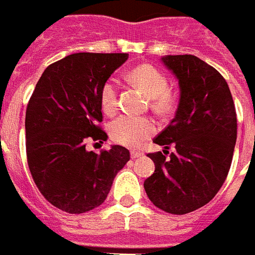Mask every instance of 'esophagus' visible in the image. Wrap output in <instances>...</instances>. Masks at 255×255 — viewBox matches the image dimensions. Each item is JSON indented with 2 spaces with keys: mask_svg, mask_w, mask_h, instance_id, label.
I'll list each match as a JSON object with an SVG mask.
<instances>
[{
  "mask_svg": "<svg viewBox=\"0 0 255 255\" xmlns=\"http://www.w3.org/2000/svg\"><path fill=\"white\" fill-rule=\"evenodd\" d=\"M130 156H131V158H133V160H135V158H139V157H142L143 153L139 152V150H131V152H130Z\"/></svg>",
  "mask_w": 255,
  "mask_h": 255,
  "instance_id": "obj_1",
  "label": "esophagus"
}]
</instances>
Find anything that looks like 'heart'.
I'll list each match as a JSON object with an SVG mask.
<instances>
[{
    "label": "heart",
    "instance_id": "b5f03b06",
    "mask_svg": "<svg viewBox=\"0 0 255 255\" xmlns=\"http://www.w3.org/2000/svg\"><path fill=\"white\" fill-rule=\"evenodd\" d=\"M129 78L152 98V107L158 113H168L173 107V95L168 93V80L161 71L152 66H139L130 71ZM99 101L102 110L106 114L116 112L118 103V82L109 79L103 83ZM156 124L146 117L124 114L113 121L110 134L116 142L129 148H137L143 141L154 134Z\"/></svg>",
    "mask_w": 255,
    "mask_h": 255
}]
</instances>
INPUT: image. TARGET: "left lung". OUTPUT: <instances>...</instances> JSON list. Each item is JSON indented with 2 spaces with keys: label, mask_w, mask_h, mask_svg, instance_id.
I'll return each instance as SVG.
<instances>
[{
  "label": "left lung",
  "mask_w": 255,
  "mask_h": 255,
  "mask_svg": "<svg viewBox=\"0 0 255 255\" xmlns=\"http://www.w3.org/2000/svg\"><path fill=\"white\" fill-rule=\"evenodd\" d=\"M162 64L179 80L175 118L153 142L154 173L143 188L150 202L175 215L207 204L225 183L237 142V113L229 84L193 55H166ZM169 146L176 150L167 156Z\"/></svg>",
  "instance_id": "8db88e82"
}]
</instances>
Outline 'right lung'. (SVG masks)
I'll return each mask as SVG.
<instances>
[{
    "instance_id": "obj_1",
    "label": "right lung",
    "mask_w": 255,
    "mask_h": 255,
    "mask_svg": "<svg viewBox=\"0 0 255 255\" xmlns=\"http://www.w3.org/2000/svg\"><path fill=\"white\" fill-rule=\"evenodd\" d=\"M128 53L68 55L48 66L25 114L26 157L44 198L68 214L101 206L129 150L113 145L101 154L87 150L89 139L106 141L99 94L103 83L128 60Z\"/></svg>"
}]
</instances>
